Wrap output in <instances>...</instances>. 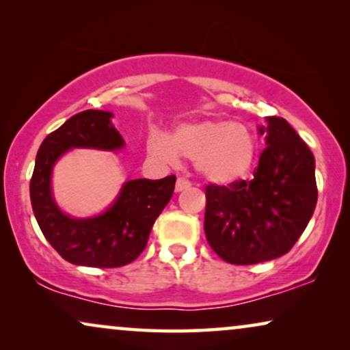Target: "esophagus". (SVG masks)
Returning <instances> with one entry per match:
<instances>
[{
	"instance_id": "esophagus-1",
	"label": "esophagus",
	"mask_w": 350,
	"mask_h": 350,
	"mask_svg": "<svg viewBox=\"0 0 350 350\" xmlns=\"http://www.w3.org/2000/svg\"><path fill=\"white\" fill-rule=\"evenodd\" d=\"M189 186H191V181H189V180H186V178H183V176H180V178L176 180L175 191H176V193H181V191L188 189Z\"/></svg>"
}]
</instances>
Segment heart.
Listing matches in <instances>:
<instances>
[{
	"mask_svg": "<svg viewBox=\"0 0 350 350\" xmlns=\"http://www.w3.org/2000/svg\"><path fill=\"white\" fill-rule=\"evenodd\" d=\"M146 148L152 157L167 164H175L180 156L191 159L204 180L217 185L245 178L256 156L253 133L228 119L180 124L172 137L151 132Z\"/></svg>",
	"mask_w": 350,
	"mask_h": 350,
	"instance_id": "b5f03b06",
	"label": "heart"
}]
</instances>
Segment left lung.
Here are the masks:
<instances>
[{
    "label": "left lung",
    "instance_id": "1",
    "mask_svg": "<svg viewBox=\"0 0 350 350\" xmlns=\"http://www.w3.org/2000/svg\"><path fill=\"white\" fill-rule=\"evenodd\" d=\"M258 129L266 148L252 181L205 188V236L231 265L275 260L304 232L315 204V159L284 118H266Z\"/></svg>",
    "mask_w": 350,
    "mask_h": 350
}]
</instances>
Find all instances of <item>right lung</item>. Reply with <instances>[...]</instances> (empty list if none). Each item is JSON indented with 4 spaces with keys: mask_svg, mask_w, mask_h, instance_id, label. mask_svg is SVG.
Here are the masks:
<instances>
[{
    "mask_svg": "<svg viewBox=\"0 0 350 350\" xmlns=\"http://www.w3.org/2000/svg\"><path fill=\"white\" fill-rule=\"evenodd\" d=\"M113 113L85 109L49 133L36 154L30 181L33 213L47 242L71 265L119 267L145 250L156 218L172 199L176 176L126 181L103 213L73 218L62 212L52 196L51 176L55 162L73 148L116 151L124 146L111 124Z\"/></svg>",
    "mask_w": 350,
    "mask_h": 350,
    "instance_id": "1",
    "label": "right lung"
}]
</instances>
